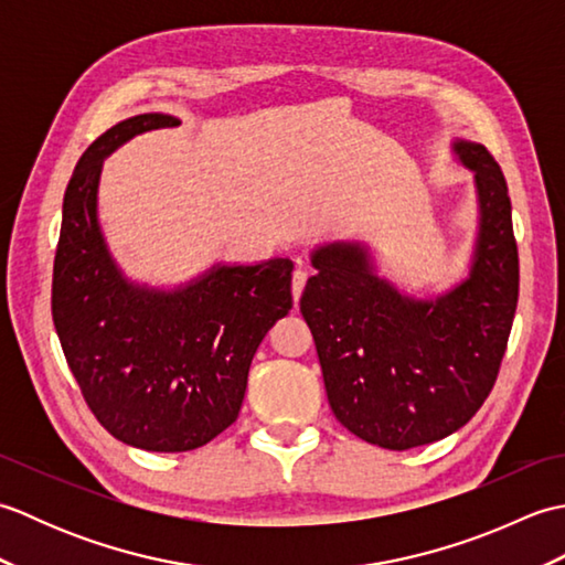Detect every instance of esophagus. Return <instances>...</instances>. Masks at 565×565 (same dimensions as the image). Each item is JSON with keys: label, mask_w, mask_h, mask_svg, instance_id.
Listing matches in <instances>:
<instances>
[{"label": "esophagus", "mask_w": 565, "mask_h": 565, "mask_svg": "<svg viewBox=\"0 0 565 565\" xmlns=\"http://www.w3.org/2000/svg\"><path fill=\"white\" fill-rule=\"evenodd\" d=\"M306 281H308V271L298 267V269L294 271V279H291V291H294V301H296V303H298V298H301V294H303Z\"/></svg>", "instance_id": "obj_1"}]
</instances>
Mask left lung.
Segmentation results:
<instances>
[{
	"mask_svg": "<svg viewBox=\"0 0 565 565\" xmlns=\"http://www.w3.org/2000/svg\"><path fill=\"white\" fill-rule=\"evenodd\" d=\"M476 172L481 233L471 276L413 301L371 274L366 252L313 255L301 296L334 417L369 444L405 451L449 437L493 391L520 296V255L500 164L481 142L454 146Z\"/></svg>",
	"mask_w": 565,
	"mask_h": 565,
	"instance_id": "8db88e82",
	"label": "left lung"
}]
</instances>
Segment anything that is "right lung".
<instances>
[{
    "label": "right lung",
    "mask_w": 565,
    "mask_h": 565,
    "mask_svg": "<svg viewBox=\"0 0 565 565\" xmlns=\"http://www.w3.org/2000/svg\"><path fill=\"white\" fill-rule=\"evenodd\" d=\"M170 114L116 124L72 174L53 264V322L67 366L99 425L130 447L191 451L231 427L264 334L289 313L291 259L218 267L182 291L121 279L97 223L106 154Z\"/></svg>",
    "instance_id": "right-lung-1"
}]
</instances>
